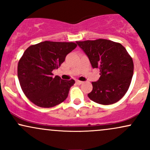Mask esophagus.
<instances>
[{
	"label": "esophagus",
	"mask_w": 150,
	"mask_h": 150,
	"mask_svg": "<svg viewBox=\"0 0 150 150\" xmlns=\"http://www.w3.org/2000/svg\"><path fill=\"white\" fill-rule=\"evenodd\" d=\"M76 83L78 84V85H81V84H82V82L80 80H76Z\"/></svg>",
	"instance_id": "1"
}]
</instances>
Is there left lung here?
Returning a JSON list of instances; mask_svg holds the SVG:
<instances>
[{
  "label": "left lung",
  "instance_id": "1",
  "mask_svg": "<svg viewBox=\"0 0 150 150\" xmlns=\"http://www.w3.org/2000/svg\"><path fill=\"white\" fill-rule=\"evenodd\" d=\"M83 50L93 68H99L100 77L92 82L91 100L100 104H114L127 92L133 75L132 58L123 46L107 39L76 42Z\"/></svg>",
  "mask_w": 150,
  "mask_h": 150
}]
</instances>
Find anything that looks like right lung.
<instances>
[{
    "instance_id": "1",
    "label": "right lung",
    "mask_w": 150,
    "mask_h": 150,
    "mask_svg": "<svg viewBox=\"0 0 150 150\" xmlns=\"http://www.w3.org/2000/svg\"><path fill=\"white\" fill-rule=\"evenodd\" d=\"M76 47L73 42L45 41L25 50L19 61L18 76L24 94L33 104L50 108L66 99L75 80L53 77L52 71Z\"/></svg>"
}]
</instances>
